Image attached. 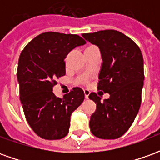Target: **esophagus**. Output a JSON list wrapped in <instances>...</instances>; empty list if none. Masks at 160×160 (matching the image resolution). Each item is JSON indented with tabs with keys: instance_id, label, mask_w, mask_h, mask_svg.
Listing matches in <instances>:
<instances>
[{
	"instance_id": "obj_1",
	"label": "esophagus",
	"mask_w": 160,
	"mask_h": 160,
	"mask_svg": "<svg viewBox=\"0 0 160 160\" xmlns=\"http://www.w3.org/2000/svg\"><path fill=\"white\" fill-rule=\"evenodd\" d=\"M84 94H85V98H88V97H89V94H90V91L84 90Z\"/></svg>"
}]
</instances>
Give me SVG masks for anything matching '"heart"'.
Returning <instances> with one entry per match:
<instances>
[{"label":"heart","instance_id":"obj_1","mask_svg":"<svg viewBox=\"0 0 160 160\" xmlns=\"http://www.w3.org/2000/svg\"><path fill=\"white\" fill-rule=\"evenodd\" d=\"M94 49H98V48L95 45H89V46H87V48L85 49V53L89 52V51H92V50H94Z\"/></svg>","mask_w":160,"mask_h":160}]
</instances>
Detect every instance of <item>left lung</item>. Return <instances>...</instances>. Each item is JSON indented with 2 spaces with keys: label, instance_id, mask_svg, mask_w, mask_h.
I'll return each mask as SVG.
<instances>
[{
  "label": "left lung",
  "instance_id": "obj_1",
  "mask_svg": "<svg viewBox=\"0 0 160 160\" xmlns=\"http://www.w3.org/2000/svg\"><path fill=\"white\" fill-rule=\"evenodd\" d=\"M82 37L100 49L103 63L98 90L110 94L104 101L95 92L89 95L97 104L91 116V131L100 139H118L130 128L141 106L143 56L133 40L116 30L83 33Z\"/></svg>",
  "mask_w": 160,
  "mask_h": 160
}]
</instances>
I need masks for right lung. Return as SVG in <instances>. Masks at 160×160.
Here are the masks:
<instances>
[{"label": "right lung", "instance_id": "right-lung-1", "mask_svg": "<svg viewBox=\"0 0 160 160\" xmlns=\"http://www.w3.org/2000/svg\"><path fill=\"white\" fill-rule=\"evenodd\" d=\"M85 43L76 34L48 32L33 38L19 56L17 79L20 102L27 122L42 139L65 137L72 112L84 101L80 87H73L62 98L52 91L56 79L66 73L64 59L68 54Z\"/></svg>", "mask_w": 160, "mask_h": 160}]
</instances>
